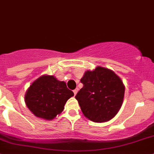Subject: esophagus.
<instances>
[{"label": "esophagus", "mask_w": 154, "mask_h": 154, "mask_svg": "<svg viewBox=\"0 0 154 154\" xmlns=\"http://www.w3.org/2000/svg\"><path fill=\"white\" fill-rule=\"evenodd\" d=\"M77 91H78V88H76V89H74V96H75L76 94H77Z\"/></svg>", "instance_id": "esophagus-1"}]
</instances>
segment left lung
<instances>
[{"label": "left lung", "instance_id": "1", "mask_svg": "<svg viewBox=\"0 0 154 154\" xmlns=\"http://www.w3.org/2000/svg\"><path fill=\"white\" fill-rule=\"evenodd\" d=\"M83 87L75 98L85 117L96 123L109 122L122 106L125 86L112 70L97 66L88 70L80 80Z\"/></svg>", "mask_w": 154, "mask_h": 154}]
</instances>
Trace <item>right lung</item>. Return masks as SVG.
I'll use <instances>...</instances> for the list:
<instances>
[{"instance_id": "1", "label": "right lung", "mask_w": 154, "mask_h": 154, "mask_svg": "<svg viewBox=\"0 0 154 154\" xmlns=\"http://www.w3.org/2000/svg\"><path fill=\"white\" fill-rule=\"evenodd\" d=\"M73 96L74 92L64 81L45 74L32 82L24 99L26 106L34 116L50 121L63 111L67 100Z\"/></svg>"}]
</instances>
